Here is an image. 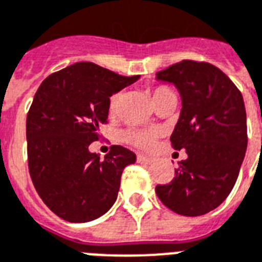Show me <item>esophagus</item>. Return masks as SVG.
Returning <instances> with one entry per match:
<instances>
[{
  "label": "esophagus",
  "instance_id": "esophagus-1",
  "mask_svg": "<svg viewBox=\"0 0 262 262\" xmlns=\"http://www.w3.org/2000/svg\"><path fill=\"white\" fill-rule=\"evenodd\" d=\"M137 161L138 163H143V164H151L153 163V159H151V157H147V156H145V154H138Z\"/></svg>",
  "mask_w": 262,
  "mask_h": 262
}]
</instances>
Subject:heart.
I'll list each match as a JSON object with an SVG mask.
<instances>
[{"label": "heart", "instance_id": "b5f03b06", "mask_svg": "<svg viewBox=\"0 0 262 262\" xmlns=\"http://www.w3.org/2000/svg\"><path fill=\"white\" fill-rule=\"evenodd\" d=\"M169 94H173L172 90L167 86H156L151 90V95H153L154 103L157 102L159 99L164 98ZM121 101V93H116L113 94L111 98H109L108 103V112L109 115H115L119 109V105H120ZM123 139H124L127 143L133 146H137L139 149H151L156 143V139H157V133L156 131H151V129H142V128H131L127 129L124 134H123Z\"/></svg>", "mask_w": 262, "mask_h": 262}]
</instances>
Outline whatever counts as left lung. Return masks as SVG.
Wrapping results in <instances>:
<instances>
[{"label":"left lung","mask_w":262,"mask_h":262,"mask_svg":"<svg viewBox=\"0 0 262 262\" xmlns=\"http://www.w3.org/2000/svg\"><path fill=\"white\" fill-rule=\"evenodd\" d=\"M156 76L182 95L171 145L188 156L172 182L156 186V194L175 213L202 216L226 200L238 179L247 147L243 97L222 70L205 61L183 60Z\"/></svg>","instance_id":"1"}]
</instances>
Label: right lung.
Returning <instances> with one entry per match:
<instances>
[{
	"mask_svg": "<svg viewBox=\"0 0 262 262\" xmlns=\"http://www.w3.org/2000/svg\"><path fill=\"white\" fill-rule=\"evenodd\" d=\"M138 78L76 62L49 75L36 90L26 124L28 171L42 201L62 220L91 222L115 204L135 154L113 145L101 160L89 146L108 123L109 98Z\"/></svg>",
	"mask_w": 262,
	"mask_h": 262,
	"instance_id": "obj_1",
	"label": "right lung"
}]
</instances>
